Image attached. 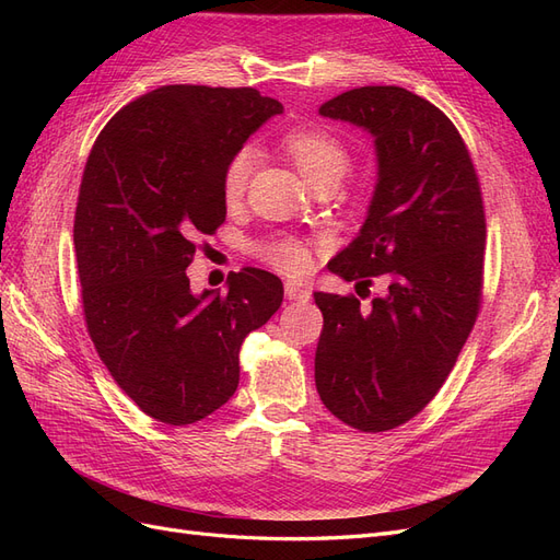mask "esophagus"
Here are the masks:
<instances>
[{
    "label": "esophagus",
    "instance_id": "esophagus-1",
    "mask_svg": "<svg viewBox=\"0 0 560 560\" xmlns=\"http://www.w3.org/2000/svg\"><path fill=\"white\" fill-rule=\"evenodd\" d=\"M284 296L290 299V301L306 303V301H311V290H308V287L296 284V282H287L284 284Z\"/></svg>",
    "mask_w": 560,
    "mask_h": 560
}]
</instances>
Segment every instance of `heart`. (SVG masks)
<instances>
[{"label":"heart","instance_id":"1","mask_svg":"<svg viewBox=\"0 0 560 560\" xmlns=\"http://www.w3.org/2000/svg\"><path fill=\"white\" fill-rule=\"evenodd\" d=\"M282 147L292 156L299 171L313 186L322 179H341L350 165L346 144L331 132L319 128H294L282 138ZM254 151H235L224 167V196L238 200L252 175ZM261 259L287 276H306L313 268V243L296 238V235H280L257 245Z\"/></svg>","mask_w":560,"mask_h":560}]
</instances>
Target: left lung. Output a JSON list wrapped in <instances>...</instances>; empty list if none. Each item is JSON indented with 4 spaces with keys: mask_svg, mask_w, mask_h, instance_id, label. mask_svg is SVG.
<instances>
[{
    "mask_svg": "<svg viewBox=\"0 0 560 560\" xmlns=\"http://www.w3.org/2000/svg\"><path fill=\"white\" fill-rule=\"evenodd\" d=\"M322 116L374 135L378 182L364 224L329 270L387 294L315 292L325 317L315 352L322 404L360 432L404 425L434 399L477 322L486 214L469 151L451 118L399 86L336 95Z\"/></svg>",
    "mask_w": 560,
    "mask_h": 560,
    "instance_id": "8db88e82",
    "label": "left lung"
}]
</instances>
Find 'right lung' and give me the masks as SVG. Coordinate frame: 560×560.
Listing matches in <instances>:
<instances>
[{
    "instance_id": "1",
    "label": "right lung",
    "mask_w": 560,
    "mask_h": 560,
    "mask_svg": "<svg viewBox=\"0 0 560 560\" xmlns=\"http://www.w3.org/2000/svg\"><path fill=\"white\" fill-rule=\"evenodd\" d=\"M282 105L257 89L161 86L121 112L91 149L74 214L83 317L100 360L140 409L191 425L238 387L245 336L282 282L261 268L229 292H191L198 235L226 219L224 167Z\"/></svg>"
}]
</instances>
